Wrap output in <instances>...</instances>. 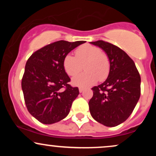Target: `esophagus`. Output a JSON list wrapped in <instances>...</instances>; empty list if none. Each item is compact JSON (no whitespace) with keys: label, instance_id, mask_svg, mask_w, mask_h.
Segmentation results:
<instances>
[{"label":"esophagus","instance_id":"1","mask_svg":"<svg viewBox=\"0 0 156 156\" xmlns=\"http://www.w3.org/2000/svg\"><path fill=\"white\" fill-rule=\"evenodd\" d=\"M83 92V88H82V87H79V92L81 93Z\"/></svg>","mask_w":156,"mask_h":156}]
</instances>
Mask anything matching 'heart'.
I'll return each mask as SVG.
<instances>
[{
	"label": "heart",
	"mask_w": 156,
	"mask_h": 156,
	"mask_svg": "<svg viewBox=\"0 0 156 156\" xmlns=\"http://www.w3.org/2000/svg\"><path fill=\"white\" fill-rule=\"evenodd\" d=\"M75 53L76 56L67 54L63 60L64 69L69 76H76L84 66L86 72L73 79L75 85L88 87L98 80L103 81L106 79L110 72V60L101 48L86 44L77 48Z\"/></svg>",
	"instance_id": "obj_1"
}]
</instances>
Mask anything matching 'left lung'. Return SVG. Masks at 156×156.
<instances>
[{"label": "left lung", "instance_id": "1", "mask_svg": "<svg viewBox=\"0 0 156 156\" xmlns=\"http://www.w3.org/2000/svg\"><path fill=\"white\" fill-rule=\"evenodd\" d=\"M105 51L111 68L107 79L92 89L89 102L92 117L107 127H115L130 117L141 94V77L133 61L117 46L98 40L90 42Z\"/></svg>", "mask_w": 156, "mask_h": 156}]
</instances>
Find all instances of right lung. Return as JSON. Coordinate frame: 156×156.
I'll return each mask as SVG.
<instances>
[{"label": "right lung", "instance_id": "obj_1", "mask_svg": "<svg viewBox=\"0 0 156 156\" xmlns=\"http://www.w3.org/2000/svg\"><path fill=\"white\" fill-rule=\"evenodd\" d=\"M85 42L57 41L34 52L27 61L21 83L25 103L40 122L53 124L69 114L79 90L69 84L70 78L64 70L63 60Z\"/></svg>", "mask_w": 156, "mask_h": 156}]
</instances>
